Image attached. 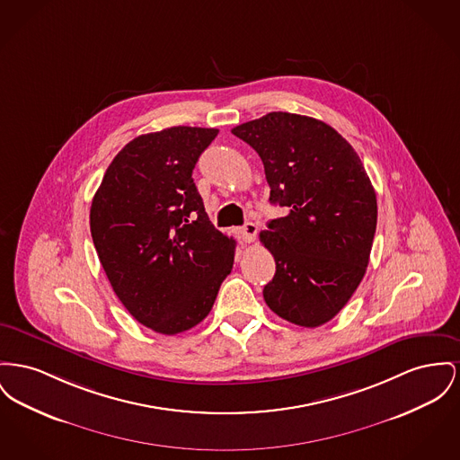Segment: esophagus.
<instances>
[{
  "label": "esophagus",
  "instance_id": "1",
  "mask_svg": "<svg viewBox=\"0 0 460 460\" xmlns=\"http://www.w3.org/2000/svg\"><path fill=\"white\" fill-rule=\"evenodd\" d=\"M255 236H257V226L253 222H246L243 227L240 229V238L243 243H252L255 242Z\"/></svg>",
  "mask_w": 460,
  "mask_h": 460
}]
</instances>
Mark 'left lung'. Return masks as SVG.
I'll use <instances>...</instances> for the list:
<instances>
[{
  "instance_id": "1",
  "label": "left lung",
  "mask_w": 460,
  "mask_h": 460,
  "mask_svg": "<svg viewBox=\"0 0 460 460\" xmlns=\"http://www.w3.org/2000/svg\"><path fill=\"white\" fill-rule=\"evenodd\" d=\"M231 132L257 151L270 203L287 208L261 233L276 262L266 304L298 326L330 322L361 283L377 227L363 163L344 137L309 116L270 112Z\"/></svg>"
}]
</instances>
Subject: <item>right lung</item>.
Masks as SVG:
<instances>
[{
  "label": "right lung",
  "mask_w": 460,
  "mask_h": 460,
  "mask_svg": "<svg viewBox=\"0 0 460 460\" xmlns=\"http://www.w3.org/2000/svg\"><path fill=\"white\" fill-rule=\"evenodd\" d=\"M218 130L172 127L138 136L111 162L90 208L99 261L138 323L175 335L203 322L236 242L217 231L192 170Z\"/></svg>",
  "instance_id": "right-lung-1"
}]
</instances>
